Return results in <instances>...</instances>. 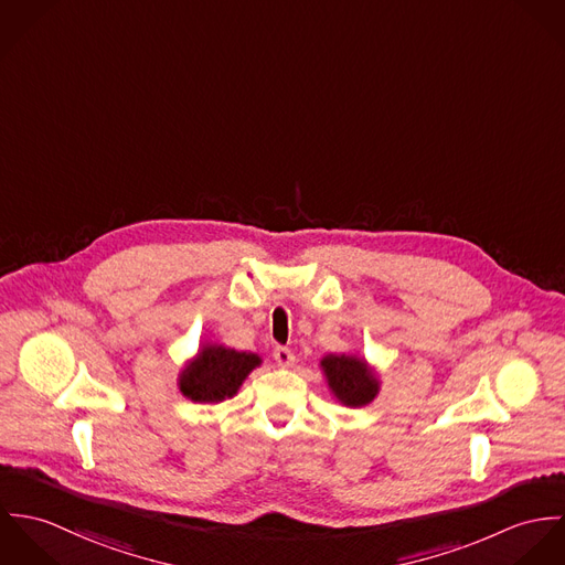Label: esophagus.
I'll use <instances>...</instances> for the list:
<instances>
[{
    "mask_svg": "<svg viewBox=\"0 0 565 565\" xmlns=\"http://www.w3.org/2000/svg\"><path fill=\"white\" fill-rule=\"evenodd\" d=\"M274 361H276L280 367H291V365L296 363V356H294V352H291L289 348L278 345V348L274 350Z\"/></svg>",
    "mask_w": 565,
    "mask_h": 565,
    "instance_id": "34e87169",
    "label": "esophagus"
}]
</instances>
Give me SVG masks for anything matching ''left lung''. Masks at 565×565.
<instances>
[{"instance_id": "8db88e82", "label": "left lung", "mask_w": 565, "mask_h": 565, "mask_svg": "<svg viewBox=\"0 0 565 565\" xmlns=\"http://www.w3.org/2000/svg\"><path fill=\"white\" fill-rule=\"evenodd\" d=\"M320 367L330 394L343 406H365L381 392L376 370L359 354H326Z\"/></svg>"}]
</instances>
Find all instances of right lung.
Segmentation results:
<instances>
[{"instance_id":"add662e5","label":"right lung","mask_w":565,"mask_h":565,"mask_svg":"<svg viewBox=\"0 0 565 565\" xmlns=\"http://www.w3.org/2000/svg\"><path fill=\"white\" fill-rule=\"evenodd\" d=\"M263 359L222 343H204L178 374V387L191 403L217 404L237 396L243 381Z\"/></svg>"}]
</instances>
